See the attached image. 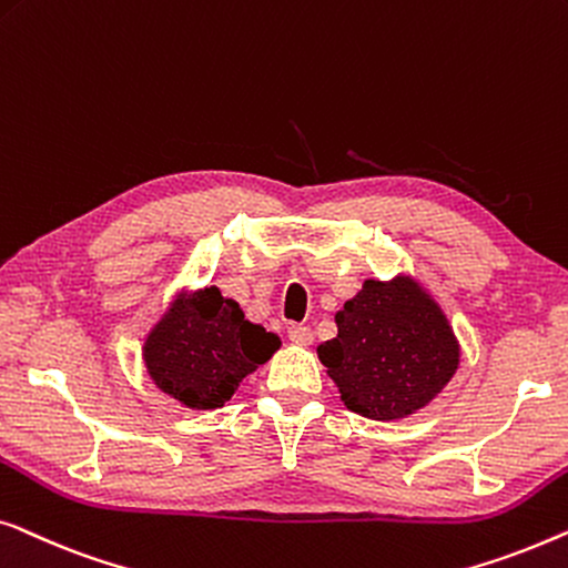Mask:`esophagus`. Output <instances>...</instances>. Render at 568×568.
<instances>
[{"label": "esophagus", "mask_w": 568, "mask_h": 568, "mask_svg": "<svg viewBox=\"0 0 568 568\" xmlns=\"http://www.w3.org/2000/svg\"><path fill=\"white\" fill-rule=\"evenodd\" d=\"M287 337H291V342H295V345H311V342H314V332L308 329V326H301V324H295V326H291V329H287Z\"/></svg>", "instance_id": "1"}]
</instances>
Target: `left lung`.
<instances>
[{
  "mask_svg": "<svg viewBox=\"0 0 568 568\" xmlns=\"http://www.w3.org/2000/svg\"><path fill=\"white\" fill-rule=\"evenodd\" d=\"M337 337L316 347L349 412L390 422L425 409L460 365L445 311L419 281H365L334 316Z\"/></svg>",
  "mask_w": 568,
  "mask_h": 568,
  "instance_id": "8db88e82",
  "label": "left lung"
}]
</instances>
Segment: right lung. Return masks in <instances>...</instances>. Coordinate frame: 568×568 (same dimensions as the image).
I'll use <instances>...</instances> for the list:
<instances>
[{
    "instance_id": "1",
    "label": "right lung",
    "mask_w": 568,
    "mask_h": 568,
    "mask_svg": "<svg viewBox=\"0 0 568 568\" xmlns=\"http://www.w3.org/2000/svg\"><path fill=\"white\" fill-rule=\"evenodd\" d=\"M281 349V337L244 318L215 285L180 295L143 339L149 378L187 409H219L246 375Z\"/></svg>"
}]
</instances>
